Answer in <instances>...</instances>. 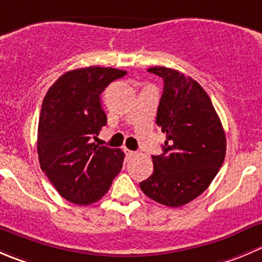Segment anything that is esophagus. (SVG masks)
<instances>
[{"label": "esophagus", "instance_id": "34e87169", "mask_svg": "<svg viewBox=\"0 0 262 262\" xmlns=\"http://www.w3.org/2000/svg\"><path fill=\"white\" fill-rule=\"evenodd\" d=\"M124 152H125V155L128 159H133V157L137 156V152L130 151V149H128V148H124Z\"/></svg>", "mask_w": 262, "mask_h": 262}]
</instances>
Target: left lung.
<instances>
[{
	"instance_id": "left-lung-1",
	"label": "left lung",
	"mask_w": 262,
	"mask_h": 262,
	"mask_svg": "<svg viewBox=\"0 0 262 262\" xmlns=\"http://www.w3.org/2000/svg\"><path fill=\"white\" fill-rule=\"evenodd\" d=\"M148 72L164 80L156 124L166 141L164 154L152 156L154 172L139 187L154 201L180 207L216 177L227 151L225 132L209 95L194 79L164 67Z\"/></svg>"
}]
</instances>
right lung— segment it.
Segmentation results:
<instances>
[{"instance_id":"add662e5","label":"right lung","mask_w":262,"mask_h":262,"mask_svg":"<svg viewBox=\"0 0 262 262\" xmlns=\"http://www.w3.org/2000/svg\"><path fill=\"white\" fill-rule=\"evenodd\" d=\"M125 70L90 67L61 75L48 90L38 124V159L61 197L75 205L101 200L121 170L124 152L98 146L107 123L101 93Z\"/></svg>"}]
</instances>
